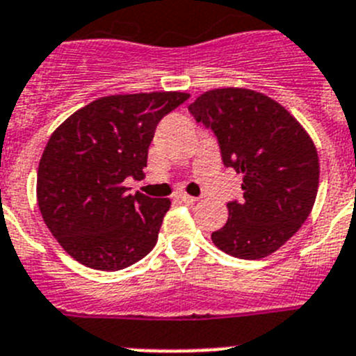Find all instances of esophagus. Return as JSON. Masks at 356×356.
Listing matches in <instances>:
<instances>
[{"label": "esophagus", "instance_id": "obj_1", "mask_svg": "<svg viewBox=\"0 0 356 356\" xmlns=\"http://www.w3.org/2000/svg\"><path fill=\"white\" fill-rule=\"evenodd\" d=\"M179 199H181L182 202H186V204H193V202H197V197L186 195V193H181V195H179Z\"/></svg>", "mask_w": 356, "mask_h": 356}]
</instances>
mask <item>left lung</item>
Wrapping results in <instances>:
<instances>
[{
    "mask_svg": "<svg viewBox=\"0 0 356 356\" xmlns=\"http://www.w3.org/2000/svg\"><path fill=\"white\" fill-rule=\"evenodd\" d=\"M211 129L225 168L243 175V199L227 202L224 227L211 234L220 251L259 259L298 233L319 186V157L298 120L261 92L215 89L188 107Z\"/></svg>",
    "mask_w": 356,
    "mask_h": 356,
    "instance_id": "obj_1",
    "label": "left lung"
}]
</instances>
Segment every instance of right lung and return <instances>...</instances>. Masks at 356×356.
Returning a JSON list of instances; mask_svg holds the SVG:
<instances>
[{"label": "right lung", "instance_id": "add662e5", "mask_svg": "<svg viewBox=\"0 0 356 356\" xmlns=\"http://www.w3.org/2000/svg\"><path fill=\"white\" fill-rule=\"evenodd\" d=\"M186 92L113 95L71 114L51 134L37 172V202L48 229L79 264L122 270L152 251L168 199L131 195L157 123Z\"/></svg>", "mask_w": 356, "mask_h": 356}]
</instances>
